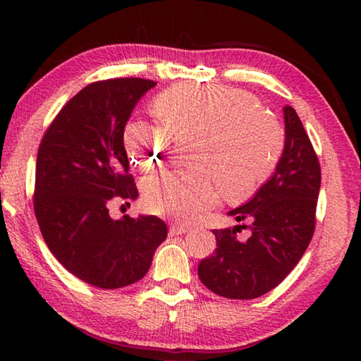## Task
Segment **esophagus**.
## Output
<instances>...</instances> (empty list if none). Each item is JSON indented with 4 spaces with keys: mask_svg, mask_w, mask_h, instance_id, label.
<instances>
[{
    "mask_svg": "<svg viewBox=\"0 0 361 361\" xmlns=\"http://www.w3.org/2000/svg\"><path fill=\"white\" fill-rule=\"evenodd\" d=\"M186 231H188L186 226H183V224H172V226H170V229H169V234H170V235H181V234H185Z\"/></svg>",
    "mask_w": 361,
    "mask_h": 361,
    "instance_id": "1",
    "label": "esophagus"
}]
</instances>
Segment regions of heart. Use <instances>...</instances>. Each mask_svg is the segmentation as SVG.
Listing matches in <instances>:
<instances>
[{
    "label": "heart",
    "mask_w": 361,
    "mask_h": 361,
    "mask_svg": "<svg viewBox=\"0 0 361 361\" xmlns=\"http://www.w3.org/2000/svg\"><path fill=\"white\" fill-rule=\"evenodd\" d=\"M161 126L137 119L124 130L133 166L149 170L162 162L170 137L195 138L189 161L197 170L167 172L143 185V202L156 215L189 221L215 202L209 175L229 202H243L276 167L283 130L269 109L245 90L228 85L176 84L152 100Z\"/></svg>",
    "instance_id": "obj_1"
}]
</instances>
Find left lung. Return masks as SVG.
Segmentation results:
<instances>
[{
	"mask_svg": "<svg viewBox=\"0 0 361 361\" xmlns=\"http://www.w3.org/2000/svg\"><path fill=\"white\" fill-rule=\"evenodd\" d=\"M285 146L276 172L252 199L231 210L252 234L237 239L235 228L213 229L216 250L200 261L197 274L210 291L229 299H255L276 288L295 269L315 231L322 172L319 157L295 109L286 105Z\"/></svg>",
	"mask_w": 361,
	"mask_h": 361,
	"instance_id": "1",
	"label": "left lung"
}]
</instances>
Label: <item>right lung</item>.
<instances>
[{"instance_id": "1", "label": "right lung", "mask_w": 361, "mask_h": 361, "mask_svg": "<svg viewBox=\"0 0 361 361\" xmlns=\"http://www.w3.org/2000/svg\"><path fill=\"white\" fill-rule=\"evenodd\" d=\"M151 79L85 85L60 109L36 159L35 215L49 250L82 282L114 290L143 279L167 226L157 216H109L111 200L138 191L129 173L124 129Z\"/></svg>"}]
</instances>
